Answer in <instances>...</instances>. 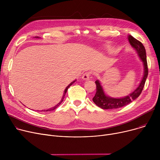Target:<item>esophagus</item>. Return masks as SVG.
I'll return each mask as SVG.
<instances>
[{
  "mask_svg": "<svg viewBox=\"0 0 160 160\" xmlns=\"http://www.w3.org/2000/svg\"><path fill=\"white\" fill-rule=\"evenodd\" d=\"M89 77H90V72H86L83 74L82 77V79L83 80H88L89 79Z\"/></svg>",
  "mask_w": 160,
  "mask_h": 160,
  "instance_id": "esophagus-1",
  "label": "esophagus"
}]
</instances>
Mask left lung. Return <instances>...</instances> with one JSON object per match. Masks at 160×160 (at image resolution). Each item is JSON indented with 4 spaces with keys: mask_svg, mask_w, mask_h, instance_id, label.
Returning a JSON list of instances; mask_svg holds the SVG:
<instances>
[{
    "mask_svg": "<svg viewBox=\"0 0 160 160\" xmlns=\"http://www.w3.org/2000/svg\"><path fill=\"white\" fill-rule=\"evenodd\" d=\"M130 45L135 49L138 53L140 60L142 62L144 67L143 77L142 78L138 88L128 95L121 98H113L108 96L104 92V90L101 85L100 82L97 80L95 81L97 86V91L95 97L93 98V101L99 108L104 110H112L123 107L132 102L133 100H136L141 93L142 90L144 88L145 81L148 77V65L147 62V56L145 48L140 41L137 40L132 36L128 37Z\"/></svg>",
    "mask_w": 160,
    "mask_h": 160,
    "instance_id": "obj_1",
    "label": "left lung"
}]
</instances>
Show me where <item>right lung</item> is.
I'll use <instances>...</instances> for the list:
<instances>
[{"label": "right lung", "mask_w": 160, "mask_h": 160, "mask_svg": "<svg viewBox=\"0 0 160 160\" xmlns=\"http://www.w3.org/2000/svg\"><path fill=\"white\" fill-rule=\"evenodd\" d=\"M35 38H37V39H39V37H38V36H36V37H35ZM76 82V80H74L73 82H72L71 83H69V86H67V88H65V89L64 90V93H63V97H62V99H61V100H60V102H59L58 104H56L55 106H54L53 108H49V109H48V110H41V112H50V111H52V110H55V109L57 108V107H58L59 106H60V104H61V103L63 102V98H64V97H65V94H66V93H67V90H68V89L69 88V87L71 86V85H72L73 83H74ZM39 112V111H38Z\"/></svg>", "instance_id": "obj_1"}]
</instances>
